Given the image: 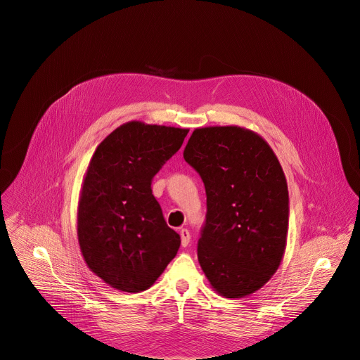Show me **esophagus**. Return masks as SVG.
<instances>
[{
	"mask_svg": "<svg viewBox=\"0 0 360 360\" xmlns=\"http://www.w3.org/2000/svg\"><path fill=\"white\" fill-rule=\"evenodd\" d=\"M179 235H181L182 246H186V245L189 243V240H191V233H189V231L185 229V228H182V229H179Z\"/></svg>",
	"mask_w": 360,
	"mask_h": 360,
	"instance_id": "34e87169",
	"label": "esophagus"
}]
</instances>
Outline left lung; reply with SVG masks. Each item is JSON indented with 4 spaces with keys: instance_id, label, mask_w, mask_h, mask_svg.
Segmentation results:
<instances>
[{
    "instance_id": "obj_1",
    "label": "left lung",
    "mask_w": 360,
    "mask_h": 360,
    "mask_svg": "<svg viewBox=\"0 0 360 360\" xmlns=\"http://www.w3.org/2000/svg\"><path fill=\"white\" fill-rule=\"evenodd\" d=\"M185 161L207 191L198 261L217 293L238 299L261 289L283 259L289 228L288 184L269 143L250 129L196 128Z\"/></svg>"
}]
</instances>
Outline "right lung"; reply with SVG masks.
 Segmentation results:
<instances>
[{"mask_svg": "<svg viewBox=\"0 0 360 360\" xmlns=\"http://www.w3.org/2000/svg\"><path fill=\"white\" fill-rule=\"evenodd\" d=\"M188 132L129 121L94 152L79 193L77 235L86 266L114 289H149L175 258L181 238L167 225L150 181Z\"/></svg>", "mask_w": 360, "mask_h": 360, "instance_id": "right-lung-1", "label": "right lung"}]
</instances>
